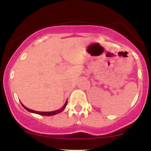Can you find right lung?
<instances>
[{
    "label": "right lung",
    "instance_id": "1",
    "mask_svg": "<svg viewBox=\"0 0 151 151\" xmlns=\"http://www.w3.org/2000/svg\"><path fill=\"white\" fill-rule=\"evenodd\" d=\"M67 104V100L66 101L65 104H64L63 107H62L61 109H59V110H57V111H48V112H43V111H34V110H32V109H30L28 108H27V107H25V106L23 104H22V106L24 107V109H25L27 111L29 112H31V113H34V114H40V115H42V116H53V115H55V114H58L59 113H60V112H62V111L64 110V109H65L66 106Z\"/></svg>",
    "mask_w": 151,
    "mask_h": 151
}]
</instances>
